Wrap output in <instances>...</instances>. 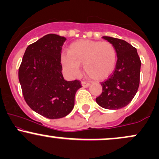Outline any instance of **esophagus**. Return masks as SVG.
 I'll list each match as a JSON object with an SVG mask.
<instances>
[{
  "mask_svg": "<svg viewBox=\"0 0 159 159\" xmlns=\"http://www.w3.org/2000/svg\"><path fill=\"white\" fill-rule=\"evenodd\" d=\"M81 85L83 87H85V88H87V87H88L89 86H90V83H88V82L87 81H82L81 82Z\"/></svg>",
  "mask_w": 159,
  "mask_h": 159,
  "instance_id": "obj_1",
  "label": "esophagus"
}]
</instances>
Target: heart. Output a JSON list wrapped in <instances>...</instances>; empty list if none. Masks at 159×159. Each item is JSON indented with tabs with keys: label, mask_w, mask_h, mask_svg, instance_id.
<instances>
[{
	"label": "heart",
	"mask_w": 159,
	"mask_h": 159,
	"mask_svg": "<svg viewBox=\"0 0 159 159\" xmlns=\"http://www.w3.org/2000/svg\"><path fill=\"white\" fill-rule=\"evenodd\" d=\"M117 61L116 48L109 42L81 39L69 45L68 53L61 55V63L67 72L77 75L80 64L89 78L103 80L114 71Z\"/></svg>",
	"instance_id": "heart-1"
}]
</instances>
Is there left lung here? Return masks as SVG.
<instances>
[{
  "mask_svg": "<svg viewBox=\"0 0 159 159\" xmlns=\"http://www.w3.org/2000/svg\"><path fill=\"white\" fill-rule=\"evenodd\" d=\"M102 38L115 46L117 61L113 74L101 83L102 93L96 101L104 108L117 110L129 105L135 96L139 87L141 62L137 49L125 40L110 36Z\"/></svg>",
  "mask_w": 159,
  "mask_h": 159,
  "instance_id": "1",
  "label": "left lung"
}]
</instances>
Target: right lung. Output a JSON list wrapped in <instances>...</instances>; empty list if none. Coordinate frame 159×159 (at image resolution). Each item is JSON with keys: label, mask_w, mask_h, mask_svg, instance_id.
<instances>
[{"label": "right lung", "mask_w": 159, "mask_h": 159, "mask_svg": "<svg viewBox=\"0 0 159 159\" xmlns=\"http://www.w3.org/2000/svg\"><path fill=\"white\" fill-rule=\"evenodd\" d=\"M66 39L47 34L27 46L19 69V80L28 106L48 118L64 117L72 111L81 81H66L61 50Z\"/></svg>", "instance_id": "obj_1"}]
</instances>
